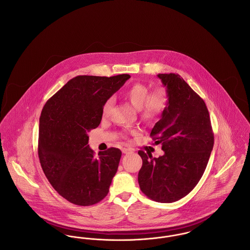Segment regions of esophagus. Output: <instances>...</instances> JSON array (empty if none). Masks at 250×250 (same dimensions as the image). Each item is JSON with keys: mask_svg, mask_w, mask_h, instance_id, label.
<instances>
[{"mask_svg": "<svg viewBox=\"0 0 250 250\" xmlns=\"http://www.w3.org/2000/svg\"><path fill=\"white\" fill-rule=\"evenodd\" d=\"M122 152H123L124 154H127V153H131V152H132V150H131V148H128V147H123V148H122Z\"/></svg>", "mask_w": 250, "mask_h": 250, "instance_id": "obj_1", "label": "esophagus"}]
</instances>
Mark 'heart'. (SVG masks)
<instances>
[{"label":"heart","instance_id":"b5f03b06","mask_svg":"<svg viewBox=\"0 0 250 250\" xmlns=\"http://www.w3.org/2000/svg\"><path fill=\"white\" fill-rule=\"evenodd\" d=\"M123 96L138 109L141 119L147 122L157 119L164 114L168 101L167 94L164 88L157 87L149 91V87L142 83H135L130 85L124 91ZM112 107L113 100L108 99L103 106V116L104 118L110 115Z\"/></svg>","mask_w":250,"mask_h":250}]
</instances>
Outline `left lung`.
Returning <instances> with one entry per match:
<instances>
[{
  "instance_id": "8db88e82",
  "label": "left lung",
  "mask_w": 250,
  "mask_h": 250,
  "mask_svg": "<svg viewBox=\"0 0 250 250\" xmlns=\"http://www.w3.org/2000/svg\"><path fill=\"white\" fill-rule=\"evenodd\" d=\"M167 86V105L150 136L162 144L163 156L139 150L143 165L138 173L141 191L163 203L188 195L206 169L213 146V132L204 101L179 74H158Z\"/></svg>"
}]
</instances>
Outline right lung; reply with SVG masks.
I'll use <instances>...</instances> for the list:
<instances>
[{"label": "right lung", "mask_w": 250, "mask_h": 250, "mask_svg": "<svg viewBox=\"0 0 250 250\" xmlns=\"http://www.w3.org/2000/svg\"><path fill=\"white\" fill-rule=\"evenodd\" d=\"M130 77L80 75L42 109L38 146L41 167L55 191L75 205L96 204L109 192L122 153L110 147L95 156L87 133L100 125L105 100Z\"/></svg>", "instance_id": "obj_1"}]
</instances>
